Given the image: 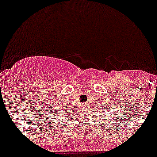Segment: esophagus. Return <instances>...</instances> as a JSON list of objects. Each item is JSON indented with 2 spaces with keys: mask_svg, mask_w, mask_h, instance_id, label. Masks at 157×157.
<instances>
[{
  "mask_svg": "<svg viewBox=\"0 0 157 157\" xmlns=\"http://www.w3.org/2000/svg\"><path fill=\"white\" fill-rule=\"evenodd\" d=\"M82 106H83V107H86V105H85V104H83Z\"/></svg>",
  "mask_w": 157,
  "mask_h": 157,
  "instance_id": "obj_1",
  "label": "esophagus"
}]
</instances>
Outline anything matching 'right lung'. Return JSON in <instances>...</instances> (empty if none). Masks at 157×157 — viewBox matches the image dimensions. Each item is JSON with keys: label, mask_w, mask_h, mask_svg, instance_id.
I'll return each instance as SVG.
<instances>
[{"label": "right lung", "mask_w": 157, "mask_h": 157, "mask_svg": "<svg viewBox=\"0 0 157 157\" xmlns=\"http://www.w3.org/2000/svg\"><path fill=\"white\" fill-rule=\"evenodd\" d=\"M56 114H57V112H56ZM48 120H50V119H49V116L48 117Z\"/></svg>", "instance_id": "right-lung-1"}]
</instances>
